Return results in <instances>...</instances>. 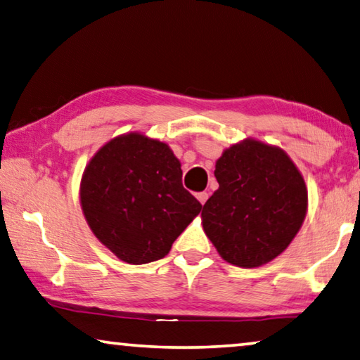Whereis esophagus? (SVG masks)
Returning <instances> with one entry per match:
<instances>
[{
    "mask_svg": "<svg viewBox=\"0 0 360 360\" xmlns=\"http://www.w3.org/2000/svg\"><path fill=\"white\" fill-rule=\"evenodd\" d=\"M207 198H208V194H207V192H198V194H197V200L200 202L202 205H203V203L207 202Z\"/></svg>",
    "mask_w": 360,
    "mask_h": 360,
    "instance_id": "1",
    "label": "esophagus"
}]
</instances>
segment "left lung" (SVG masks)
<instances>
[{"instance_id": "left-lung-1", "label": "left lung", "mask_w": 360, "mask_h": 360, "mask_svg": "<svg viewBox=\"0 0 360 360\" xmlns=\"http://www.w3.org/2000/svg\"><path fill=\"white\" fill-rule=\"evenodd\" d=\"M219 187L202 210V226L228 264L255 268L276 259L307 214V186L278 146L244 139L214 165Z\"/></svg>"}]
</instances>
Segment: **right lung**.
Wrapping results in <instances>:
<instances>
[{
	"instance_id": "1",
	"label": "right lung",
	"mask_w": 360,
	"mask_h": 360,
	"mask_svg": "<svg viewBox=\"0 0 360 360\" xmlns=\"http://www.w3.org/2000/svg\"><path fill=\"white\" fill-rule=\"evenodd\" d=\"M181 178V162L168 143L141 132L112 137L80 179L85 221L126 264L163 259L202 208Z\"/></svg>"
}]
</instances>
